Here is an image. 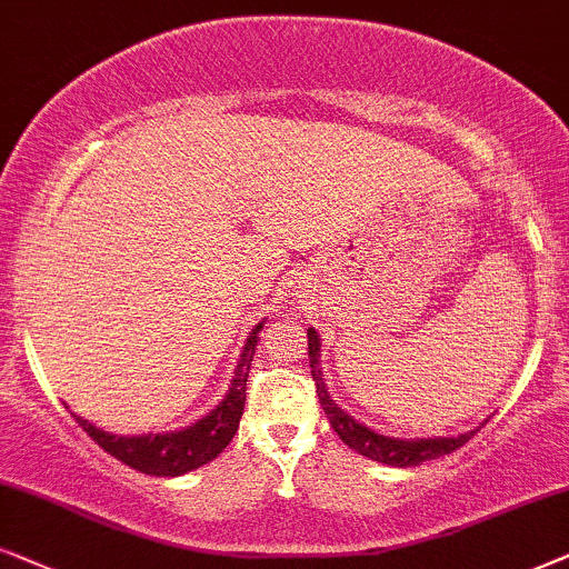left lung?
Listing matches in <instances>:
<instances>
[{
  "label": "left lung",
  "instance_id": "8db88e82",
  "mask_svg": "<svg viewBox=\"0 0 569 569\" xmlns=\"http://www.w3.org/2000/svg\"><path fill=\"white\" fill-rule=\"evenodd\" d=\"M307 340H309V367H312L317 398H320L325 413H328L330 427L336 429L338 437L343 439L348 448L359 452V456L377 460V463H385V466L411 468V466H421L423 460L450 456V452L463 448L468 439L479 431V429H473V431H466V435H458V437H435V439H396V437L377 435L375 429L363 427V423L356 421L353 416H348L343 408H338L336 400L330 398V392H328V388H325V380H322V369H320V336L309 328Z\"/></svg>",
  "mask_w": 569,
  "mask_h": 569
}]
</instances>
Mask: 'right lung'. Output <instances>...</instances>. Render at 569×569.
I'll list each match as a JSON object with an SVG mask.
<instances>
[{
  "label": "right lung",
  "instance_id": "right-lung-1",
  "mask_svg": "<svg viewBox=\"0 0 569 569\" xmlns=\"http://www.w3.org/2000/svg\"><path fill=\"white\" fill-rule=\"evenodd\" d=\"M262 322L254 325L249 332L244 351L233 372L231 388L226 398L218 403L208 416L181 431H169V435H142V437H117L109 431L98 429L82 416L72 413L74 421L80 423L88 437H93L98 448H103L109 456L121 460L124 466L134 468L140 473L150 476H181L194 468L210 463L223 452L226 445L231 442L239 429V419L244 413L247 400V377L249 367H252V356L257 348V338H260Z\"/></svg>",
  "mask_w": 569,
  "mask_h": 569
}]
</instances>
